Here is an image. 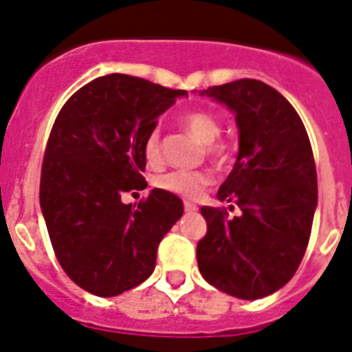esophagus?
Returning <instances> with one entry per match:
<instances>
[{
  "instance_id": "esophagus-1",
  "label": "esophagus",
  "mask_w": 352,
  "mask_h": 352,
  "mask_svg": "<svg viewBox=\"0 0 352 352\" xmlns=\"http://www.w3.org/2000/svg\"><path fill=\"white\" fill-rule=\"evenodd\" d=\"M184 210L186 212H195L197 210V206L194 203H190V201H184Z\"/></svg>"
}]
</instances>
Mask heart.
Here are the masks:
<instances>
[{"label": "heart", "mask_w": 352, "mask_h": 352, "mask_svg": "<svg viewBox=\"0 0 352 352\" xmlns=\"http://www.w3.org/2000/svg\"><path fill=\"white\" fill-rule=\"evenodd\" d=\"M184 127L205 146H212L221 134V125H219L218 118L205 111H195L186 114ZM144 155H146L147 162H151V164L158 162V158H160V133H158V129H153L151 133L146 136ZM208 181H210V177L206 173L175 170L157 177L155 186L173 195H181V197H195Z\"/></svg>", "instance_id": "obj_1"}]
</instances>
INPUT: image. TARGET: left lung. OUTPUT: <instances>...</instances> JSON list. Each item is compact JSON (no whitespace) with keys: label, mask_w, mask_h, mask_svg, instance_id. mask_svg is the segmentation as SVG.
<instances>
[{"label":"left lung","mask_w":352,"mask_h":352,"mask_svg":"<svg viewBox=\"0 0 352 352\" xmlns=\"http://www.w3.org/2000/svg\"><path fill=\"white\" fill-rule=\"evenodd\" d=\"M199 94L234 114L238 157L218 199L234 201L240 214L229 218L201 206L206 234L197 243V265L214 288L262 299L294 277L312 230L318 175L307 129L288 99L262 80H232Z\"/></svg>","instance_id":"obj_1"}]
</instances>
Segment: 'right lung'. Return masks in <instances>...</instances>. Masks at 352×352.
Masks as SVG:
<instances>
[{
    "mask_svg": "<svg viewBox=\"0 0 352 352\" xmlns=\"http://www.w3.org/2000/svg\"><path fill=\"white\" fill-rule=\"evenodd\" d=\"M186 90L111 74L90 80L66 101L45 147L40 208L58 262L77 286L114 297L149 278L157 249L181 219L177 195L153 188L125 205L122 195L144 190V140Z\"/></svg>",
    "mask_w": 352,
    "mask_h": 352,
    "instance_id": "right-lung-1",
    "label": "right lung"
}]
</instances>
